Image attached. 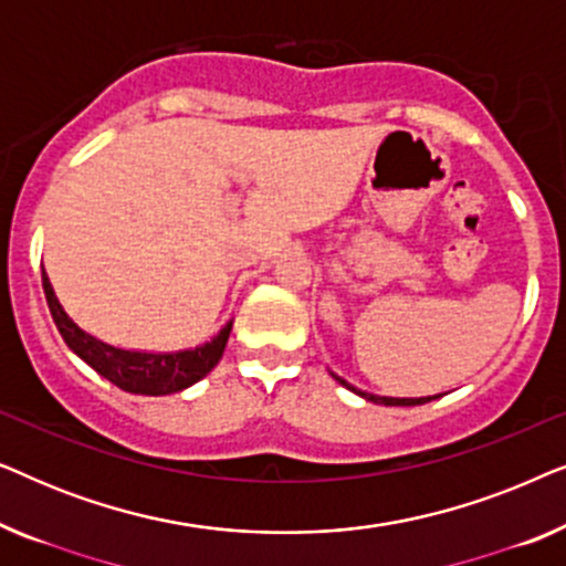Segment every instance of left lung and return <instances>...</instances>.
Segmentation results:
<instances>
[{"mask_svg":"<svg viewBox=\"0 0 566 566\" xmlns=\"http://www.w3.org/2000/svg\"><path fill=\"white\" fill-rule=\"evenodd\" d=\"M335 376V374H332ZM339 384L343 386H347V389L350 391H355V394H360L363 399H368V401H376V405H386V407H415V405H424V401H432L436 397H424V399H394V397H374V394H366V391H360V389H355V386H350L347 381H343V378L339 376H335Z\"/></svg>","mask_w":566,"mask_h":566,"instance_id":"left-lung-1","label":"left lung"}]
</instances>
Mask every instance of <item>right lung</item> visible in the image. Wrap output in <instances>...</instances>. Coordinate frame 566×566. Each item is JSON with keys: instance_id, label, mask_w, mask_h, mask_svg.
Here are the masks:
<instances>
[{"instance_id": "1", "label": "right lung", "mask_w": 566, "mask_h": 566, "mask_svg": "<svg viewBox=\"0 0 566 566\" xmlns=\"http://www.w3.org/2000/svg\"><path fill=\"white\" fill-rule=\"evenodd\" d=\"M43 291L45 301H49L51 316L56 322V327L64 337V343L80 355V358L97 370L99 376H105L107 381L118 386V389L128 394H144V397H161V394H175L182 391L200 381L206 374H211L216 363L221 360L223 347H227L231 324H227L219 332V337H213L211 343L196 347V350L185 353H134V350H120V347L105 345L95 339L87 332L76 327L69 319L64 308H61L56 293H53L49 275L43 270Z\"/></svg>"}]
</instances>
